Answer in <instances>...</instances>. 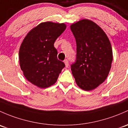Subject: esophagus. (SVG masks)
<instances>
[{
    "instance_id": "1",
    "label": "esophagus",
    "mask_w": 128,
    "mask_h": 128,
    "mask_svg": "<svg viewBox=\"0 0 128 128\" xmlns=\"http://www.w3.org/2000/svg\"><path fill=\"white\" fill-rule=\"evenodd\" d=\"M64 64H65V66H66V67H68V60H64Z\"/></svg>"
}]
</instances>
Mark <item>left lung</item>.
I'll list each match as a JSON object with an SVG mask.
<instances>
[{
    "mask_svg": "<svg viewBox=\"0 0 128 128\" xmlns=\"http://www.w3.org/2000/svg\"><path fill=\"white\" fill-rule=\"evenodd\" d=\"M76 43V62L71 70L76 84L85 91L96 88L107 78L112 67L111 44L97 24L83 19L70 26Z\"/></svg>",
    "mask_w": 128,
    "mask_h": 128,
    "instance_id": "obj_1",
    "label": "left lung"
}]
</instances>
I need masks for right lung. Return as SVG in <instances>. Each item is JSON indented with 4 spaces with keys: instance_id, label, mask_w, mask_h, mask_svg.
<instances>
[{
    "instance_id": "right-lung-1",
    "label": "right lung",
    "mask_w": 128,
    "mask_h": 128,
    "mask_svg": "<svg viewBox=\"0 0 128 128\" xmlns=\"http://www.w3.org/2000/svg\"><path fill=\"white\" fill-rule=\"evenodd\" d=\"M66 29L64 23L47 21L31 29L24 38L19 51L21 69L26 78L40 88L54 84L63 62L58 60L55 40Z\"/></svg>"
}]
</instances>
